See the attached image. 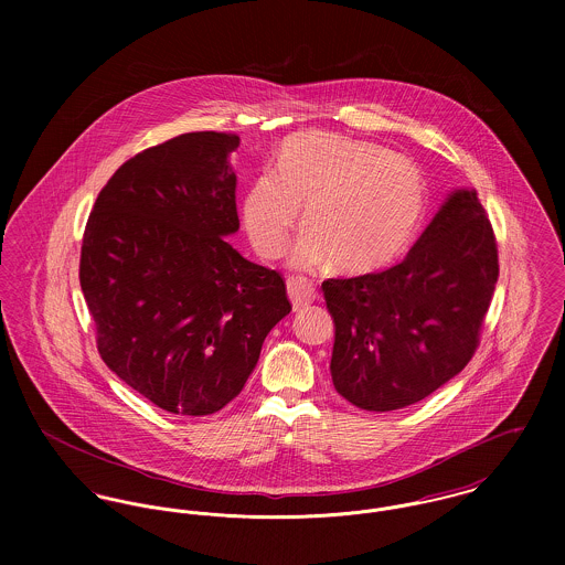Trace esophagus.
Instances as JSON below:
<instances>
[{
  "mask_svg": "<svg viewBox=\"0 0 565 565\" xmlns=\"http://www.w3.org/2000/svg\"><path fill=\"white\" fill-rule=\"evenodd\" d=\"M287 291L291 298V305L296 311L305 309L316 300V282L307 276H289L287 278Z\"/></svg>",
  "mask_w": 565,
  "mask_h": 565,
  "instance_id": "esophagus-1",
  "label": "esophagus"
}]
</instances>
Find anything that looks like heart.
Instances as JSON below:
<instances>
[{"instance_id": "obj_1", "label": "heart", "mask_w": 565, "mask_h": 565, "mask_svg": "<svg viewBox=\"0 0 565 565\" xmlns=\"http://www.w3.org/2000/svg\"><path fill=\"white\" fill-rule=\"evenodd\" d=\"M305 204L294 249L300 267L332 260L345 274L394 263L415 242L428 204L422 169L376 143L337 135L289 137L276 173L258 175L243 200V224L265 258L285 252Z\"/></svg>"}]
</instances>
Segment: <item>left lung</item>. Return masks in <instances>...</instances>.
I'll list each match as a JSON object with an SVG mask.
<instances>
[{
    "label": "left lung",
    "mask_w": 565,
    "mask_h": 565,
    "mask_svg": "<svg viewBox=\"0 0 565 565\" xmlns=\"http://www.w3.org/2000/svg\"><path fill=\"white\" fill-rule=\"evenodd\" d=\"M498 280V243L477 191H455L403 263L328 278L334 390L365 411L419 403L481 343Z\"/></svg>",
    "instance_id": "8db88e82"
}]
</instances>
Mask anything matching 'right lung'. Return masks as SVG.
I'll use <instances>...</instances> for the list:
<instances>
[{
  "instance_id": "1",
  "label": "right lung",
  "mask_w": 565,
  "mask_h": 565,
  "mask_svg": "<svg viewBox=\"0 0 565 565\" xmlns=\"http://www.w3.org/2000/svg\"><path fill=\"white\" fill-rule=\"evenodd\" d=\"M237 148L231 132H186L139 152L99 191L82 237L102 361L175 415L237 398L291 311L285 278L226 242L239 231Z\"/></svg>"
}]
</instances>
